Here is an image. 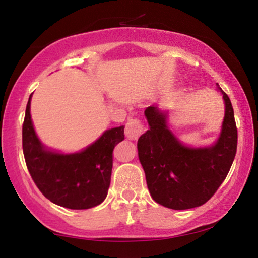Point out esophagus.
Masks as SVG:
<instances>
[{
  "label": "esophagus",
  "instance_id": "esophagus-1",
  "mask_svg": "<svg viewBox=\"0 0 258 258\" xmlns=\"http://www.w3.org/2000/svg\"><path fill=\"white\" fill-rule=\"evenodd\" d=\"M144 132V126L139 118L132 117L125 124V136L129 140H137Z\"/></svg>",
  "mask_w": 258,
  "mask_h": 258
}]
</instances>
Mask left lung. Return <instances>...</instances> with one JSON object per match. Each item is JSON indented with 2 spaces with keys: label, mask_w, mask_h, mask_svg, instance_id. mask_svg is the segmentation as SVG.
Masks as SVG:
<instances>
[{
  "label": "left lung",
  "mask_w": 258,
  "mask_h": 258,
  "mask_svg": "<svg viewBox=\"0 0 258 258\" xmlns=\"http://www.w3.org/2000/svg\"><path fill=\"white\" fill-rule=\"evenodd\" d=\"M225 104L222 132L211 147L189 148L167 125V114L156 105L146 109L149 130L137 142L139 158L155 202L175 210L208 202L227 177L237 149V128L230 98L221 89Z\"/></svg>",
  "instance_id": "8db88e82"
}]
</instances>
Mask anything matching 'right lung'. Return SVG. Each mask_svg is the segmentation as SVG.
<instances>
[{"label": "right lung", "instance_id": "right-lung-1", "mask_svg": "<svg viewBox=\"0 0 258 258\" xmlns=\"http://www.w3.org/2000/svg\"><path fill=\"white\" fill-rule=\"evenodd\" d=\"M30 100L31 95L22 126V147L35 184L52 203L68 209H89L101 204L110 185L112 151L124 140V126L105 130L80 153H55L47 149L35 133Z\"/></svg>", "mask_w": 258, "mask_h": 258}]
</instances>
